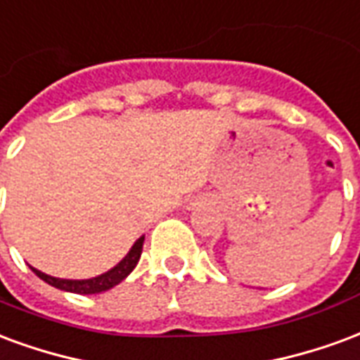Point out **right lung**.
Wrapping results in <instances>:
<instances>
[{"instance_id": "add662e5", "label": "right lung", "mask_w": 360, "mask_h": 360, "mask_svg": "<svg viewBox=\"0 0 360 360\" xmlns=\"http://www.w3.org/2000/svg\"><path fill=\"white\" fill-rule=\"evenodd\" d=\"M143 238L146 236H141L138 240L134 241V245L130 248V251L122 257V261L117 263L112 269H109L103 274H99V276L94 278H86V280H67V278H55L49 276L46 272H41V270L32 269V272L38 278H41L44 282H47L49 285H53L57 290L63 291H70V293H82V295H91V293H101V291H107L115 288L117 284H120L122 280H124L134 269H136V264L140 261L141 257V248H143Z\"/></svg>"}]
</instances>
